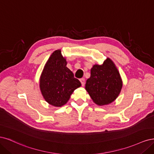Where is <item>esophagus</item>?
<instances>
[{
	"mask_svg": "<svg viewBox=\"0 0 154 154\" xmlns=\"http://www.w3.org/2000/svg\"><path fill=\"white\" fill-rule=\"evenodd\" d=\"M80 81H81V82L82 86H84V84H85V79H84V78H82V79H80Z\"/></svg>",
	"mask_w": 154,
	"mask_h": 154,
	"instance_id": "esophagus-1",
	"label": "esophagus"
}]
</instances>
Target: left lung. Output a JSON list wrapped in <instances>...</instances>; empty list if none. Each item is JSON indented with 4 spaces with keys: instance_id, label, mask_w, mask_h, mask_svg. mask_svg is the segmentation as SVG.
Returning a JSON list of instances; mask_svg holds the SVG:
<instances>
[{
    "instance_id": "left-lung-1",
    "label": "left lung",
    "mask_w": 154,
    "mask_h": 154,
    "mask_svg": "<svg viewBox=\"0 0 154 154\" xmlns=\"http://www.w3.org/2000/svg\"><path fill=\"white\" fill-rule=\"evenodd\" d=\"M122 87L120 73L115 64L107 58L102 65L95 64L93 66L85 88L93 102L98 106H103L115 100Z\"/></svg>"
}]
</instances>
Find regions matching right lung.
Masks as SVG:
<instances>
[{
    "mask_svg": "<svg viewBox=\"0 0 154 154\" xmlns=\"http://www.w3.org/2000/svg\"><path fill=\"white\" fill-rule=\"evenodd\" d=\"M66 61L60 50L54 51L44 67L40 78V90L51 105L61 107L70 98L73 91L81 86L66 67Z\"/></svg>",
    "mask_w": 154,
    "mask_h": 154,
    "instance_id": "obj_1",
    "label": "right lung"
}]
</instances>
